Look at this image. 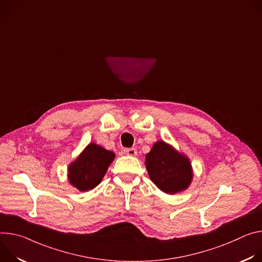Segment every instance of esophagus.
<instances>
[{
    "mask_svg": "<svg viewBox=\"0 0 262 262\" xmlns=\"http://www.w3.org/2000/svg\"><path fill=\"white\" fill-rule=\"evenodd\" d=\"M124 153L128 156H136L137 155V151L134 149V148H131V149H125L124 150Z\"/></svg>",
    "mask_w": 262,
    "mask_h": 262,
    "instance_id": "1",
    "label": "esophagus"
}]
</instances>
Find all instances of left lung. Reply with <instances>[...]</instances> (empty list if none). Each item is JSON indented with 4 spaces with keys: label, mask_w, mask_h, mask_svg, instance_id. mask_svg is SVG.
<instances>
[{
    "label": "left lung",
    "mask_w": 262,
    "mask_h": 262,
    "mask_svg": "<svg viewBox=\"0 0 262 262\" xmlns=\"http://www.w3.org/2000/svg\"><path fill=\"white\" fill-rule=\"evenodd\" d=\"M144 164L151 181L168 194L186 190L193 179L190 159L164 140L153 144Z\"/></svg>",
    "instance_id": "obj_1"
}]
</instances>
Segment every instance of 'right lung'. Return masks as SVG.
I'll list each match as a JSON object with an SVG mask.
<instances>
[{
    "instance_id": "1",
    "label": "right lung",
    "mask_w": 262,
    "mask_h": 262,
    "mask_svg": "<svg viewBox=\"0 0 262 262\" xmlns=\"http://www.w3.org/2000/svg\"><path fill=\"white\" fill-rule=\"evenodd\" d=\"M115 154L95 142L87 144L79 156L69 164L68 180L80 191L97 187L114 160Z\"/></svg>"
}]
</instances>
